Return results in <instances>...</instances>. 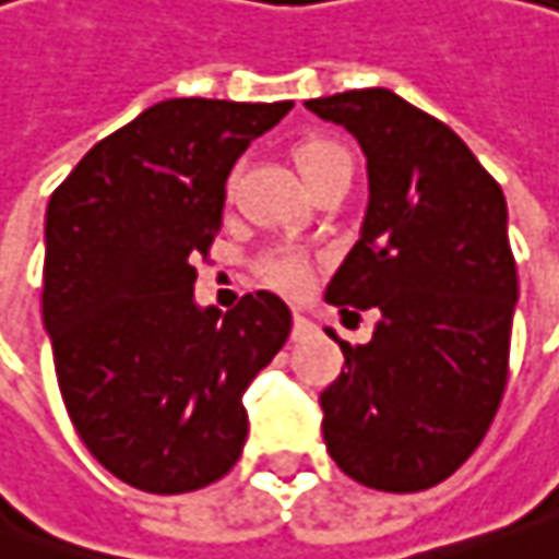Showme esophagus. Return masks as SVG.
Wrapping results in <instances>:
<instances>
[{"label": "esophagus", "instance_id": "obj_1", "mask_svg": "<svg viewBox=\"0 0 559 559\" xmlns=\"http://www.w3.org/2000/svg\"><path fill=\"white\" fill-rule=\"evenodd\" d=\"M314 331H318V328H314V324H311V321H308L301 311H296V318H293V337L305 340V337H311Z\"/></svg>", "mask_w": 559, "mask_h": 559}]
</instances>
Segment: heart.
I'll return each mask as SVG.
<instances>
[{
	"label": "heart",
	"mask_w": 559,
	"mask_h": 559,
	"mask_svg": "<svg viewBox=\"0 0 559 559\" xmlns=\"http://www.w3.org/2000/svg\"><path fill=\"white\" fill-rule=\"evenodd\" d=\"M293 158L299 165L301 178L308 180L311 190L324 187L328 180L340 178V175H353L356 162H353V152L343 145V142L331 140V136H308L293 148ZM305 270L308 263L296 251H276L260 263V273L270 286L276 289H286V293H296L301 283H305Z\"/></svg>",
	"instance_id": "b5f03b06"
}]
</instances>
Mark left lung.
Listing matches in <instances>:
<instances>
[{
  "instance_id": "obj_1",
  "label": "left lung",
  "mask_w": 559,
  "mask_h": 559,
  "mask_svg": "<svg viewBox=\"0 0 559 559\" xmlns=\"http://www.w3.org/2000/svg\"><path fill=\"white\" fill-rule=\"evenodd\" d=\"M305 107L369 158L362 238L324 299L340 314L381 311L366 346L340 340L343 372L321 391L324 442L356 484L417 493L474 455L506 391L519 299L506 197L455 130L388 88Z\"/></svg>"
}]
</instances>
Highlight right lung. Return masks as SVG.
I'll return each instance as SVG.
<instances>
[{
    "mask_svg": "<svg viewBox=\"0 0 559 559\" xmlns=\"http://www.w3.org/2000/svg\"><path fill=\"white\" fill-rule=\"evenodd\" d=\"M293 100L171 98L72 168L47 206L44 324L62 404L117 480L190 493L248 439L245 391L283 349L289 305L260 289L197 308V260L222 228L225 180Z\"/></svg>",
    "mask_w": 559,
    "mask_h": 559,
    "instance_id": "obj_1",
    "label": "right lung"
}]
</instances>
